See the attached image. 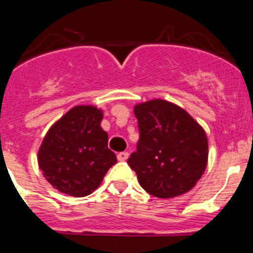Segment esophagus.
I'll return each instance as SVG.
<instances>
[{
    "label": "esophagus",
    "instance_id": "obj_1",
    "mask_svg": "<svg viewBox=\"0 0 253 253\" xmlns=\"http://www.w3.org/2000/svg\"><path fill=\"white\" fill-rule=\"evenodd\" d=\"M117 159H119V162H126L127 159H128V153L127 152H121L117 154Z\"/></svg>",
    "mask_w": 253,
    "mask_h": 253
}]
</instances>
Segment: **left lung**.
<instances>
[{"label": "left lung", "instance_id": "left-lung-1", "mask_svg": "<svg viewBox=\"0 0 253 253\" xmlns=\"http://www.w3.org/2000/svg\"><path fill=\"white\" fill-rule=\"evenodd\" d=\"M137 150L127 160L139 185L152 196L171 198L188 192L208 162L206 132L188 112L162 99L134 106Z\"/></svg>", "mask_w": 253, "mask_h": 253}]
</instances>
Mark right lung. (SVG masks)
I'll list each match as a JSON object with an SVG mask.
<instances>
[{"label": "right lung", "instance_id": "1", "mask_svg": "<svg viewBox=\"0 0 253 253\" xmlns=\"http://www.w3.org/2000/svg\"><path fill=\"white\" fill-rule=\"evenodd\" d=\"M103 111L78 105L48 129L38 153L45 178L60 192L85 197L99 187L117 163L108 148L109 136L100 126Z\"/></svg>", "mask_w": 253, "mask_h": 253}]
</instances>
